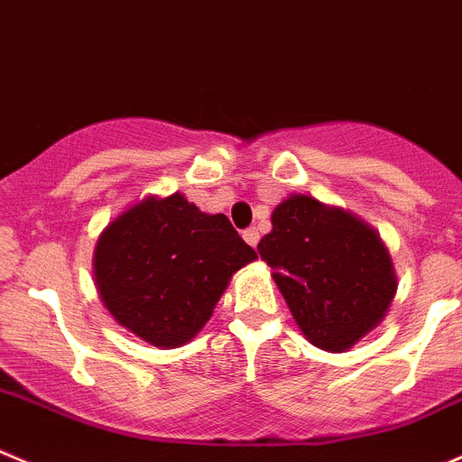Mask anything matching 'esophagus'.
Masks as SVG:
<instances>
[{
	"instance_id": "esophagus-1",
	"label": "esophagus",
	"mask_w": 462,
	"mask_h": 462,
	"mask_svg": "<svg viewBox=\"0 0 462 462\" xmlns=\"http://www.w3.org/2000/svg\"><path fill=\"white\" fill-rule=\"evenodd\" d=\"M243 238H245V243L249 245V247H256L258 238H261V236H258V228H247V231L243 234Z\"/></svg>"
}]
</instances>
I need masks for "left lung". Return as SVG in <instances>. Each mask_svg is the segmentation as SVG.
<instances>
[{
  "label": "left lung",
  "instance_id": "obj_1",
  "mask_svg": "<svg viewBox=\"0 0 462 462\" xmlns=\"http://www.w3.org/2000/svg\"><path fill=\"white\" fill-rule=\"evenodd\" d=\"M294 322L310 345L349 351L374 331L397 294V272L379 231L340 206L290 195L258 243Z\"/></svg>",
  "mask_w": 462,
  "mask_h": 462
}]
</instances>
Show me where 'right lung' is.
<instances>
[{
  "label": "right lung",
  "mask_w": 462,
  "mask_h": 462,
  "mask_svg": "<svg viewBox=\"0 0 462 462\" xmlns=\"http://www.w3.org/2000/svg\"><path fill=\"white\" fill-rule=\"evenodd\" d=\"M226 215L181 192L147 195L108 222L92 254L97 292L120 327L161 349L190 342L238 270L256 261Z\"/></svg>",
  "instance_id": "obj_1"
}]
</instances>
